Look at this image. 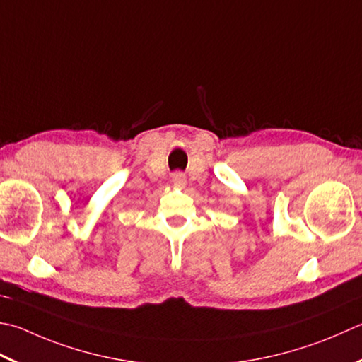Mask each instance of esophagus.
I'll return each instance as SVG.
<instances>
[{
	"mask_svg": "<svg viewBox=\"0 0 362 362\" xmlns=\"http://www.w3.org/2000/svg\"><path fill=\"white\" fill-rule=\"evenodd\" d=\"M173 183H174V185H175L177 188H183V187L187 185V179H185V175L180 174V173H175V174H173Z\"/></svg>",
	"mask_w": 362,
	"mask_h": 362,
	"instance_id": "esophagus-1",
	"label": "esophagus"
}]
</instances>
